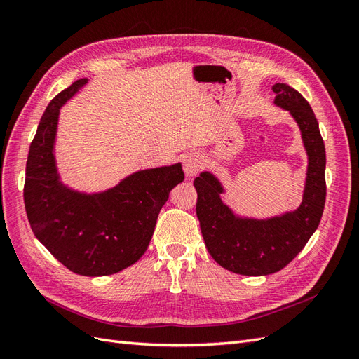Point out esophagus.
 <instances>
[{"instance_id": "esophagus-1", "label": "esophagus", "mask_w": 359, "mask_h": 359, "mask_svg": "<svg viewBox=\"0 0 359 359\" xmlns=\"http://www.w3.org/2000/svg\"><path fill=\"white\" fill-rule=\"evenodd\" d=\"M182 168L187 177H194L203 169V157L198 151H190L189 154L184 156Z\"/></svg>"}]
</instances>
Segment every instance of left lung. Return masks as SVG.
Listing matches in <instances>:
<instances>
[{
    "label": "left lung",
    "mask_w": 359,
    "mask_h": 359,
    "mask_svg": "<svg viewBox=\"0 0 359 359\" xmlns=\"http://www.w3.org/2000/svg\"><path fill=\"white\" fill-rule=\"evenodd\" d=\"M274 103L299 126L309 156L306 189L299 208L266 220L241 219L224 205V191L212 173L202 172L194 180L198 191L196 214L206 248L217 264L241 276H268L292 262L322 219L327 182H325V145L318 119L309 102L286 83H276Z\"/></svg>",
    "instance_id": "8db88e82"
}]
</instances>
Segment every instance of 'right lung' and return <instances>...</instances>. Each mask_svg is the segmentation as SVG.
<instances>
[{
    "instance_id": "obj_1",
    "label": "right lung",
    "mask_w": 359,
    "mask_h": 359,
    "mask_svg": "<svg viewBox=\"0 0 359 359\" xmlns=\"http://www.w3.org/2000/svg\"><path fill=\"white\" fill-rule=\"evenodd\" d=\"M86 82H73L43 114L29 145L24 202L32 232L53 257L74 274L102 277L142 257L161 206L184 181V172L181 163L139 170L94 194L62 186L53 156L60 107Z\"/></svg>"
}]
</instances>
